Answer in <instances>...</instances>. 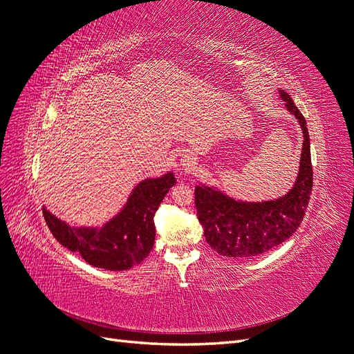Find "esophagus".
<instances>
[{"label": "esophagus", "instance_id": "esophagus-1", "mask_svg": "<svg viewBox=\"0 0 354 354\" xmlns=\"http://www.w3.org/2000/svg\"><path fill=\"white\" fill-rule=\"evenodd\" d=\"M180 165L183 167L185 169L194 168V165H196V158H195V153H194V152H190V151H185L183 153H181V158H180Z\"/></svg>", "mask_w": 354, "mask_h": 354}]
</instances>
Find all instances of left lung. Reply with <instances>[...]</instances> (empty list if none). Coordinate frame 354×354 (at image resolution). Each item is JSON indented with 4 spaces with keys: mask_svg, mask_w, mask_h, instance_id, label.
I'll use <instances>...</instances> for the list:
<instances>
[{
    "mask_svg": "<svg viewBox=\"0 0 354 354\" xmlns=\"http://www.w3.org/2000/svg\"><path fill=\"white\" fill-rule=\"evenodd\" d=\"M285 109L303 131V149L295 183L285 195L269 201L236 199L216 186L199 183L195 205L203 236L212 250L233 259H252L285 242L298 229L313 187L310 137L304 116L285 90L279 88Z\"/></svg>",
    "mask_w": 354,
    "mask_h": 354,
    "instance_id": "8db88e82",
    "label": "left lung"
}]
</instances>
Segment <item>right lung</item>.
<instances>
[{"label": "right lung", "instance_id": "obj_1", "mask_svg": "<svg viewBox=\"0 0 354 354\" xmlns=\"http://www.w3.org/2000/svg\"><path fill=\"white\" fill-rule=\"evenodd\" d=\"M176 183L173 171L142 180L122 208L103 226H71L44 205L42 214L53 236L88 264L112 272L128 270L151 254L155 243V212Z\"/></svg>", "mask_w": 354, "mask_h": 354}]
</instances>
